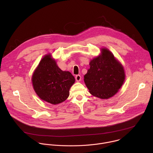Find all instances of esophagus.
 I'll return each mask as SVG.
<instances>
[{
  "mask_svg": "<svg viewBox=\"0 0 153 153\" xmlns=\"http://www.w3.org/2000/svg\"><path fill=\"white\" fill-rule=\"evenodd\" d=\"M81 76H80V75H76V77H75V79H76V80L77 81V82H79V81H80L81 80Z\"/></svg>",
  "mask_w": 153,
  "mask_h": 153,
  "instance_id": "esophagus-1",
  "label": "esophagus"
}]
</instances>
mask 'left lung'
I'll list each match as a JSON object with an SVG mask.
<instances>
[{
  "mask_svg": "<svg viewBox=\"0 0 153 153\" xmlns=\"http://www.w3.org/2000/svg\"><path fill=\"white\" fill-rule=\"evenodd\" d=\"M125 79L122 65L107 48L90 62V68L84 76V82L90 93L102 99L115 95Z\"/></svg>",
  "mask_w": 153,
  "mask_h": 153,
  "instance_id": "obj_1",
  "label": "left lung"
}]
</instances>
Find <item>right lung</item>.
<instances>
[{
	"instance_id": "1",
	"label": "right lung",
	"mask_w": 153,
	"mask_h": 153,
	"mask_svg": "<svg viewBox=\"0 0 153 153\" xmlns=\"http://www.w3.org/2000/svg\"><path fill=\"white\" fill-rule=\"evenodd\" d=\"M75 82L69 71L61 70L50 54L45 55L33 73L32 83L37 95L42 100L56 105L66 100Z\"/></svg>"
}]
</instances>
